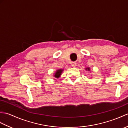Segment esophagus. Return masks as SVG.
<instances>
[{
    "mask_svg": "<svg viewBox=\"0 0 128 128\" xmlns=\"http://www.w3.org/2000/svg\"><path fill=\"white\" fill-rule=\"evenodd\" d=\"M76 65H77V63L76 62H72V63H71V66L73 67H75L76 66Z\"/></svg>",
    "mask_w": 128,
    "mask_h": 128,
    "instance_id": "obj_1",
    "label": "esophagus"
}]
</instances>
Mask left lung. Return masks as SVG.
<instances>
[{
	"label": "left lung",
	"instance_id": "1",
	"mask_svg": "<svg viewBox=\"0 0 128 128\" xmlns=\"http://www.w3.org/2000/svg\"><path fill=\"white\" fill-rule=\"evenodd\" d=\"M86 70H90V68H86Z\"/></svg>",
	"mask_w": 128,
	"mask_h": 128
}]
</instances>
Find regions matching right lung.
<instances>
[{"mask_svg": "<svg viewBox=\"0 0 128 128\" xmlns=\"http://www.w3.org/2000/svg\"><path fill=\"white\" fill-rule=\"evenodd\" d=\"M62 71H63V70L62 69H59L57 71H56V72L54 75V77L56 78H59V77H60V75H61V73L62 72Z\"/></svg>", "mask_w": 128, "mask_h": 128, "instance_id": "right-lung-1", "label": "right lung"}]
</instances>
